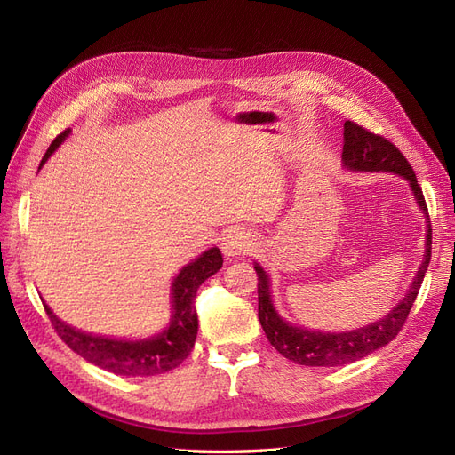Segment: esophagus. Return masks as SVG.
Listing matches in <instances>:
<instances>
[{
  "mask_svg": "<svg viewBox=\"0 0 455 455\" xmlns=\"http://www.w3.org/2000/svg\"><path fill=\"white\" fill-rule=\"evenodd\" d=\"M251 246V237L249 233L243 231L241 228H233L226 231V235L222 239V251L226 256H241Z\"/></svg>",
  "mask_w": 455,
  "mask_h": 455,
  "instance_id": "esophagus-1",
  "label": "esophagus"
}]
</instances>
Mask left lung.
I'll list each match as a JSON object with an SVG mask.
<instances>
[{"instance_id":"8db88e82","label":"left lung","mask_w":455,"mask_h":455,"mask_svg":"<svg viewBox=\"0 0 455 455\" xmlns=\"http://www.w3.org/2000/svg\"><path fill=\"white\" fill-rule=\"evenodd\" d=\"M341 163L349 171L393 172L410 182L416 201L427 218L425 254L416 277L411 281L410 291L398 301V306L393 307V311L387 313V316H383L381 321L371 323L364 328L351 330V332H315V330L299 328L281 319L279 313L273 307L267 273L261 269L259 264H256L254 269L258 275V319L261 323V328H264V332L275 349L286 356L288 361H294L296 364L304 366H343L364 359L366 355L387 346L403 330L406 316L419 294L423 277L431 261L433 233L429 211H427V203L421 186L418 184L416 172L410 167L406 157L398 151V148L387 139H383V136L361 127L359 123L346 121L343 123Z\"/></svg>"}]
</instances>
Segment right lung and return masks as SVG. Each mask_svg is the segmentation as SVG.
Masks as SVG:
<instances>
[{"label": "right lung", "instance_id": "1", "mask_svg": "<svg viewBox=\"0 0 455 455\" xmlns=\"http://www.w3.org/2000/svg\"><path fill=\"white\" fill-rule=\"evenodd\" d=\"M70 134V129L60 132L57 139L49 146L47 154L41 159L39 169L49 156L57 149L66 136ZM224 258L220 249H209L196 258L191 264L182 267L176 275L172 283V319L167 330L161 334L151 336L148 339L129 341V339H112L102 336L85 334L74 326L57 319L49 306L44 304L52 328L57 330L60 339L85 361L114 371L117 376H157L164 374L176 366H180L182 361L194 349L197 338V309H196V296L199 286L212 277V275L222 267Z\"/></svg>", "mask_w": 455, "mask_h": 455}]
</instances>
